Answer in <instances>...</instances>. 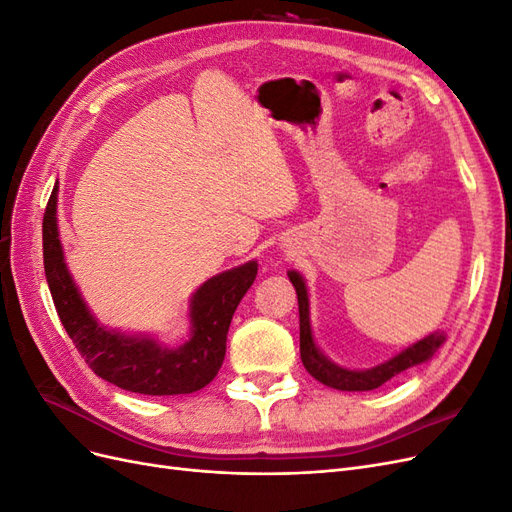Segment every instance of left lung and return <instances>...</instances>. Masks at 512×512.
Returning a JSON list of instances; mask_svg holds the SVG:
<instances>
[{
    "label": "left lung",
    "mask_w": 512,
    "mask_h": 512,
    "mask_svg": "<svg viewBox=\"0 0 512 512\" xmlns=\"http://www.w3.org/2000/svg\"><path fill=\"white\" fill-rule=\"evenodd\" d=\"M290 282L297 290V299H299V329H301V361L305 369L312 374L318 382L331 386V389L337 391H374L378 386H382L386 380H391L393 376L401 374L414 365H421L429 361L436 350L444 344V333L436 331L427 335L421 342H416L408 346L406 350H401L393 359H389L382 365H376L371 369L363 371H354V369H344L335 365L324 356L312 335V324H309V299H307V288L303 277L297 271H288Z\"/></svg>",
    "instance_id": "8db88e82"
}]
</instances>
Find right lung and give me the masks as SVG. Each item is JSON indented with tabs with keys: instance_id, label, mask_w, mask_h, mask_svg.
I'll use <instances>...</instances> for the list:
<instances>
[{
	"instance_id": "1",
	"label": "right lung",
	"mask_w": 512,
	"mask_h": 512,
	"mask_svg": "<svg viewBox=\"0 0 512 512\" xmlns=\"http://www.w3.org/2000/svg\"><path fill=\"white\" fill-rule=\"evenodd\" d=\"M44 273L57 316L94 374L141 395H185L207 386L224 363L232 314L256 280V260L211 277L190 301V339L177 348L108 331L89 314L64 262L57 232V185L42 220Z\"/></svg>"
}]
</instances>
